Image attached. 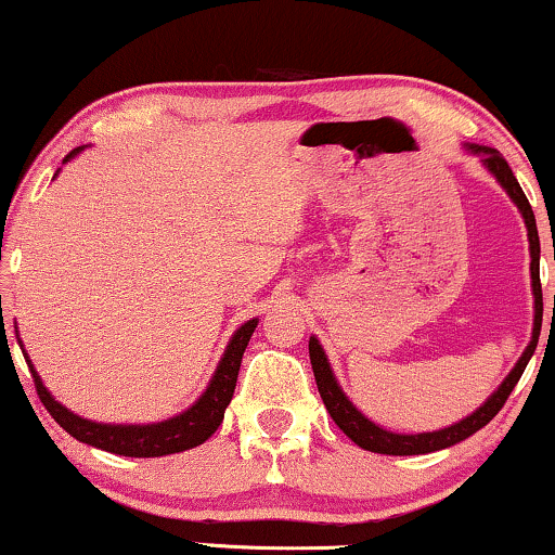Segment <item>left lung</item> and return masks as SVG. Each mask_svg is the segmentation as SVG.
Listing matches in <instances>:
<instances>
[{
    "mask_svg": "<svg viewBox=\"0 0 555 555\" xmlns=\"http://www.w3.org/2000/svg\"><path fill=\"white\" fill-rule=\"evenodd\" d=\"M467 151L482 153V160H486L488 170L498 178V183L508 191V196L515 201V206L520 208L522 218H526L528 238H530V256H533V261H530V276H533V294H535L533 339H530L528 349L518 359V364L513 366V372L505 377L503 385L498 387V392L490 395V400L482 404L480 410H475L470 417L460 420L457 425H450V427H444V430H437V433L397 435V433L382 430L379 425H374L372 420H366L362 412H359L354 404L347 400V395L341 392L337 379H334V372H332L330 362H326L324 349L319 347V341L314 337H311L309 339V359H311V370H314L319 395H322V400H324V408L330 410L332 420L339 425V430L345 433L349 440H354L359 448H364L370 452H382V455H425V452L450 448V444H455L460 440H465V437H470L473 433H478L480 427H486L490 420L501 412L505 400H508L513 392V387L518 385L520 374L526 372L528 359L535 352L538 334H541V322H543V292H541V274H538V256H541V244H538L533 208H530L526 193H522L520 183L515 181L508 160H505L501 153L493 151V147H480V145H467Z\"/></svg>",
    "mask_w": 555,
    "mask_h": 555,
    "instance_id": "left-lung-1",
    "label": "left lung"
}]
</instances>
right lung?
<instances>
[{"label":"right lung","instance_id":"1","mask_svg":"<svg viewBox=\"0 0 555 555\" xmlns=\"http://www.w3.org/2000/svg\"><path fill=\"white\" fill-rule=\"evenodd\" d=\"M80 151L82 147H75L73 153L65 155V160H69ZM256 324L259 322L251 319V322H246L236 334H233L231 345L225 347L221 364H218L214 379H210V385L206 392H203L201 400L193 404L191 410H185L183 415L170 417L166 423L158 425H100L77 417L67 408H62L60 402L52 400L33 364H29V370H33L37 395H40L47 412H50L54 423H57L62 430L73 435L75 440L88 442L92 448L115 452V455L125 457H160L170 455V452L196 448V444L206 442L208 437L218 430V425L223 423V412L229 408L233 397V389H236L241 357L246 352L248 339H251Z\"/></svg>","mask_w":555,"mask_h":555}]
</instances>
